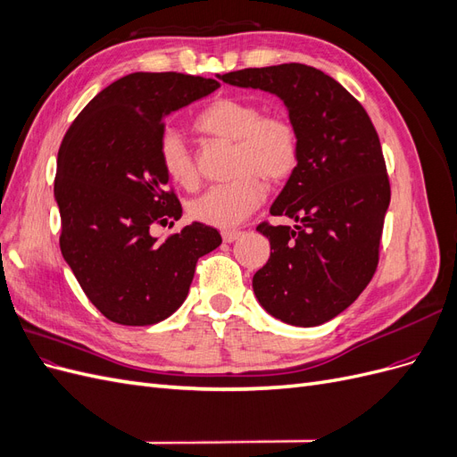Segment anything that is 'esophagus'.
Listing matches in <instances>:
<instances>
[{
  "mask_svg": "<svg viewBox=\"0 0 457 457\" xmlns=\"http://www.w3.org/2000/svg\"><path fill=\"white\" fill-rule=\"evenodd\" d=\"M242 230H223L220 232V237H223V240L227 242V244H232V242H237L240 237H242Z\"/></svg>",
  "mask_w": 457,
  "mask_h": 457,
  "instance_id": "esophagus-1",
  "label": "esophagus"
}]
</instances>
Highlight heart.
Here are the masks:
<instances>
[{"label":"heart","instance_id":"obj_1","mask_svg":"<svg viewBox=\"0 0 457 457\" xmlns=\"http://www.w3.org/2000/svg\"><path fill=\"white\" fill-rule=\"evenodd\" d=\"M195 128L232 143V181L207 188L188 204L190 217L204 225L237 227L265 200L262 183L282 185L299 165L301 141L294 123L284 116H265V110L244 96H219L205 104ZM160 165L173 185L185 190L198 187L196 163L181 133L168 129L162 135Z\"/></svg>","mask_w":457,"mask_h":457}]
</instances>
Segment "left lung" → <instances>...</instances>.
I'll list each match as a JSON object with an SVG mask.
<instances>
[{
    "label": "left lung",
    "instance_id": "left-lung-1",
    "mask_svg": "<svg viewBox=\"0 0 457 457\" xmlns=\"http://www.w3.org/2000/svg\"><path fill=\"white\" fill-rule=\"evenodd\" d=\"M217 78L280 96L299 131V165L270 205V215L295 225L257 227L270 257L253 292L278 320L320 326L353 305L378 269L391 202L378 131L364 106L318 68L289 62Z\"/></svg>",
    "mask_w": 457,
    "mask_h": 457
}]
</instances>
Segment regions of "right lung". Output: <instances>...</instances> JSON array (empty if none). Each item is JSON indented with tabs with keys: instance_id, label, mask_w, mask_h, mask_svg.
<instances>
[{
	"instance_id": "right-lung-1",
	"label": "right lung",
	"mask_w": 457,
	"mask_h": 457,
	"mask_svg": "<svg viewBox=\"0 0 457 457\" xmlns=\"http://www.w3.org/2000/svg\"><path fill=\"white\" fill-rule=\"evenodd\" d=\"M217 87L212 78L177 72L123 76L89 101L64 135L54 177L61 252L108 320H165L187 299L198 259L223 242L202 223L162 242L150 234L183 213L160 165L163 118Z\"/></svg>"
}]
</instances>
